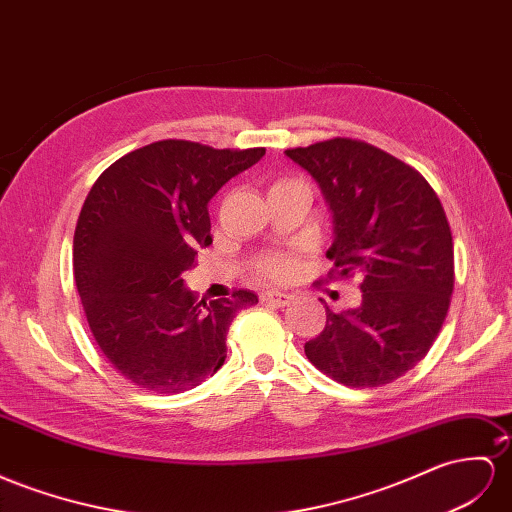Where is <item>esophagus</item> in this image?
<instances>
[{
  "label": "esophagus",
  "instance_id": "1",
  "mask_svg": "<svg viewBox=\"0 0 512 512\" xmlns=\"http://www.w3.org/2000/svg\"><path fill=\"white\" fill-rule=\"evenodd\" d=\"M259 300H261V303H266V305L285 307V305H290L292 296L290 294H283V292H277V290H264V292L259 294Z\"/></svg>",
  "mask_w": 512,
  "mask_h": 512
}]
</instances>
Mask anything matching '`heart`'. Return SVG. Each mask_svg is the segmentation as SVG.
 I'll return each instance as SVG.
<instances>
[{"instance_id":"obj_1","label":"heart","mask_w":512,"mask_h":512,"mask_svg":"<svg viewBox=\"0 0 512 512\" xmlns=\"http://www.w3.org/2000/svg\"><path fill=\"white\" fill-rule=\"evenodd\" d=\"M285 181H290V179H283V181H277V183H285ZM277 183H274V186H277ZM292 268H294L292 257H287V255H266V257H261L259 264H257L259 277L270 279V281L287 279V277H290Z\"/></svg>"}]
</instances>
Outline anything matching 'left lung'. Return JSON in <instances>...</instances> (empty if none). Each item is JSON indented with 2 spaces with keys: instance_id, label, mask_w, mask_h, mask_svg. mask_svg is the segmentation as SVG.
I'll list each match as a JSON object with an SVG mask.
<instances>
[{
  "instance_id": "1",
  "label": "left lung",
  "mask_w": 512,
  "mask_h": 512,
  "mask_svg": "<svg viewBox=\"0 0 512 512\" xmlns=\"http://www.w3.org/2000/svg\"><path fill=\"white\" fill-rule=\"evenodd\" d=\"M320 183L335 222L329 279L359 277L361 305L326 307L307 359L346 387H383L422 361L448 316L454 244L443 205L409 164L363 140L285 151Z\"/></svg>"
}]
</instances>
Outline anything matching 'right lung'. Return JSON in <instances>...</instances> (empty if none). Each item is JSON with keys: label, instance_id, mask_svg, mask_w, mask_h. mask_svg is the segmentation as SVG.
<instances>
[{"label": "right lung", "instance_id": "1", "mask_svg": "<svg viewBox=\"0 0 512 512\" xmlns=\"http://www.w3.org/2000/svg\"><path fill=\"white\" fill-rule=\"evenodd\" d=\"M266 149H214L157 140L108 166L90 188L73 238V274L86 320L112 368L153 393H181L227 359L248 290L196 300L181 274L212 244L207 203Z\"/></svg>", "mask_w": 512, "mask_h": 512}]
</instances>
